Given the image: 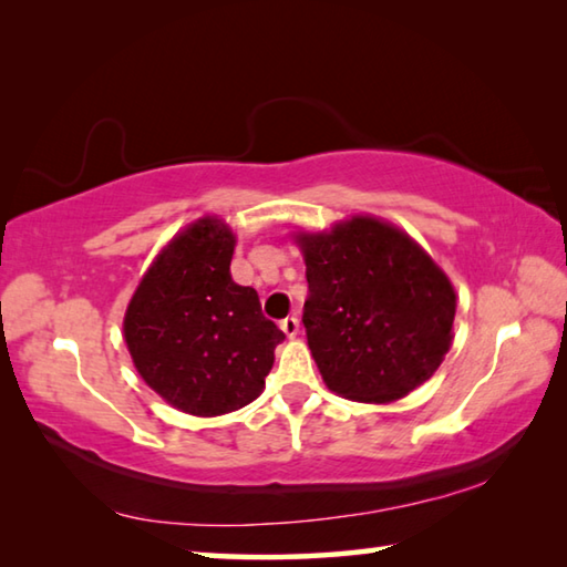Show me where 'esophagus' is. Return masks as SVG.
<instances>
[{"mask_svg": "<svg viewBox=\"0 0 567 567\" xmlns=\"http://www.w3.org/2000/svg\"><path fill=\"white\" fill-rule=\"evenodd\" d=\"M280 328H282V332L287 334V338H295V334L300 332V320H297L295 315H290V318H285V320L280 322Z\"/></svg>", "mask_w": 567, "mask_h": 567, "instance_id": "esophagus-1", "label": "esophagus"}]
</instances>
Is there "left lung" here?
I'll return each instance as SVG.
<instances>
[{
	"mask_svg": "<svg viewBox=\"0 0 567 567\" xmlns=\"http://www.w3.org/2000/svg\"><path fill=\"white\" fill-rule=\"evenodd\" d=\"M302 324L320 375L358 402H392L433 378L453 342L455 290L415 239L375 217L297 235Z\"/></svg>",
	"mask_w": 567,
	"mask_h": 567,
	"instance_id": "1",
	"label": "left lung"
}]
</instances>
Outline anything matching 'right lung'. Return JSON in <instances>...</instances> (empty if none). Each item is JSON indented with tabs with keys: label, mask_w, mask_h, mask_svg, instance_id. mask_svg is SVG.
Returning a JSON list of instances; mask_svg holds the SVG:
<instances>
[{
	"label": "right lung",
	"mask_w": 567,
	"mask_h": 567,
	"mask_svg": "<svg viewBox=\"0 0 567 567\" xmlns=\"http://www.w3.org/2000/svg\"><path fill=\"white\" fill-rule=\"evenodd\" d=\"M235 235L203 217L162 249L124 315L142 380L172 408L213 417L260 395L285 332L229 275Z\"/></svg>",
	"instance_id": "add662e5"
}]
</instances>
